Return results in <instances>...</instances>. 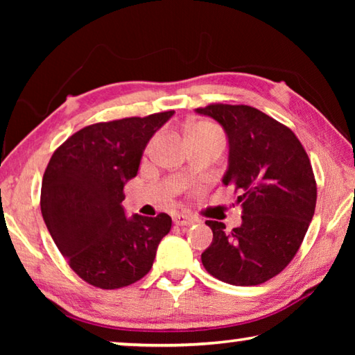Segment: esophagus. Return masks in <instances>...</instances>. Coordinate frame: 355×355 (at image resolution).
Segmentation results:
<instances>
[{
    "mask_svg": "<svg viewBox=\"0 0 355 355\" xmlns=\"http://www.w3.org/2000/svg\"><path fill=\"white\" fill-rule=\"evenodd\" d=\"M173 224L178 225V227H184V225H191L194 224V219L191 218L188 214H183V213H178L173 216Z\"/></svg>",
    "mask_w": 355,
    "mask_h": 355,
    "instance_id": "esophagus-1",
    "label": "esophagus"
}]
</instances>
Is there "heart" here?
Returning a JSON list of instances; mask_svg holds the SVG:
<instances>
[{"label": "heart", "instance_id": "1", "mask_svg": "<svg viewBox=\"0 0 355 355\" xmlns=\"http://www.w3.org/2000/svg\"><path fill=\"white\" fill-rule=\"evenodd\" d=\"M189 131H192V133H200V135H207V136L222 137L220 133H219V130L213 127V125H209V123H197Z\"/></svg>", "mask_w": 355, "mask_h": 355}]
</instances>
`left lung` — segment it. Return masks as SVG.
I'll list each match as a JSON object with an SVG mask.
<instances>
[{"label":"left lung","mask_w":355,"mask_h":355,"mask_svg":"<svg viewBox=\"0 0 355 355\" xmlns=\"http://www.w3.org/2000/svg\"><path fill=\"white\" fill-rule=\"evenodd\" d=\"M227 136L225 186L239 191L241 225L207 220L213 241L202 263L213 277L236 286L260 285L296 255L316 207V182L307 153L290 128L245 105H209Z\"/></svg>","instance_id":"1"}]
</instances>
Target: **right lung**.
Masks as SVG:
<instances>
[{
    "label": "right lung",
    "instance_id": "right-lung-1",
    "mask_svg": "<svg viewBox=\"0 0 355 355\" xmlns=\"http://www.w3.org/2000/svg\"><path fill=\"white\" fill-rule=\"evenodd\" d=\"M175 111L95 123L70 136L42 180L45 225L70 268L103 290L128 286L152 268L172 219L133 214L122 202L148 141Z\"/></svg>",
    "mask_w": 355,
    "mask_h": 355
}]
</instances>
